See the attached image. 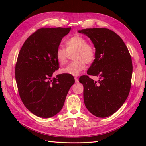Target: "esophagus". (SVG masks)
I'll return each mask as SVG.
<instances>
[{"label":"esophagus","mask_w":146,"mask_h":146,"mask_svg":"<svg viewBox=\"0 0 146 146\" xmlns=\"http://www.w3.org/2000/svg\"><path fill=\"white\" fill-rule=\"evenodd\" d=\"M75 83H78V78L77 77H75Z\"/></svg>","instance_id":"obj_1"}]
</instances>
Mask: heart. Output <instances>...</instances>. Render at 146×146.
Segmentation results:
<instances>
[{
    "instance_id": "b5f03b06",
    "label": "heart",
    "mask_w": 146,
    "mask_h": 146,
    "mask_svg": "<svg viewBox=\"0 0 146 146\" xmlns=\"http://www.w3.org/2000/svg\"><path fill=\"white\" fill-rule=\"evenodd\" d=\"M66 48L59 47L56 51V58L60 64L66 63L70 54L75 61L62 68L61 72L74 76H78L85 69V63H92L95 58V49L86 39L80 35L73 36L65 42Z\"/></svg>"
}]
</instances>
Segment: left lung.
Returning <instances> with one entry per match:
<instances>
[{"label":"left lung","mask_w":146,"mask_h":146,"mask_svg":"<svg viewBox=\"0 0 146 146\" xmlns=\"http://www.w3.org/2000/svg\"><path fill=\"white\" fill-rule=\"evenodd\" d=\"M90 39L95 58L87 74L99 77L95 82L88 76L80 78L83 99L88 110L100 118L109 117L119 109L129 94L132 75V59L124 42L107 28L78 31Z\"/></svg>","instance_id":"1"}]
</instances>
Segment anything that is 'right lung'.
<instances>
[{
  "label": "right lung",
  "mask_w": 146,
  "mask_h": 146,
  "mask_svg": "<svg viewBox=\"0 0 146 146\" xmlns=\"http://www.w3.org/2000/svg\"><path fill=\"white\" fill-rule=\"evenodd\" d=\"M71 27L41 28L31 35L19 52L15 75L18 92L24 105L39 117L56 115L63 107L75 79L69 75H58L56 51Z\"/></svg>",
  "instance_id": "1"
}]
</instances>
